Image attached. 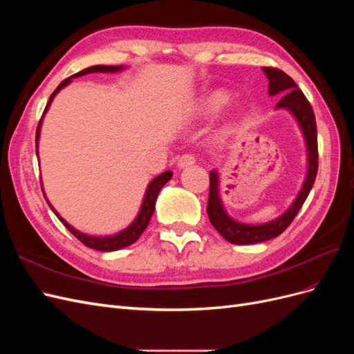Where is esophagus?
<instances>
[{
    "label": "esophagus",
    "mask_w": 354,
    "mask_h": 354,
    "mask_svg": "<svg viewBox=\"0 0 354 354\" xmlns=\"http://www.w3.org/2000/svg\"><path fill=\"white\" fill-rule=\"evenodd\" d=\"M196 162V156L194 153H185L178 158V168H186Z\"/></svg>",
    "instance_id": "1"
}]
</instances>
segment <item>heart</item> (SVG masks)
<instances>
[{
    "mask_svg": "<svg viewBox=\"0 0 354 354\" xmlns=\"http://www.w3.org/2000/svg\"><path fill=\"white\" fill-rule=\"evenodd\" d=\"M227 102V95L221 93V91H216L211 93L209 95H207L205 99L202 102V112L203 113H212L218 111L221 106Z\"/></svg>",
    "mask_w": 354,
    "mask_h": 354,
    "instance_id": "b5f03b06",
    "label": "heart"
}]
</instances>
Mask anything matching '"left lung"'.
<instances>
[{
    "instance_id": "left-lung-1",
    "label": "left lung",
    "mask_w": 354,
    "mask_h": 354,
    "mask_svg": "<svg viewBox=\"0 0 354 354\" xmlns=\"http://www.w3.org/2000/svg\"><path fill=\"white\" fill-rule=\"evenodd\" d=\"M267 78H269V93L270 95L283 94L282 99L277 102L276 108H286L291 111L298 120L301 130L306 137L307 151H308V173L304 181V186L297 196L295 202L291 205L283 216L266 224H257V226H248L230 218L223 209L221 201L218 196V176L216 171L209 173V196L207 212L209 221L221 236L229 241L230 243L236 245H251L269 241L272 238L279 236V234L292 223L298 211L301 209L303 203L306 202L310 190H312L315 180L317 176L319 167V152H317V128L316 118L312 104L307 100L304 93L298 88L295 81L286 75L283 71L277 68L266 66L263 68Z\"/></svg>"
}]
</instances>
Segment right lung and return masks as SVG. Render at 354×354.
Segmentation results:
<instances>
[{
    "label": "right lung",
    "mask_w": 354,
    "mask_h": 354,
    "mask_svg": "<svg viewBox=\"0 0 354 354\" xmlns=\"http://www.w3.org/2000/svg\"><path fill=\"white\" fill-rule=\"evenodd\" d=\"M121 68H122V66H103V65H97V66H91V68H87V69H84V71L78 72V73H75V75H72L71 78L63 80V81L59 84V87H57L55 91H53V94L50 95V100H48V103H47V106H46L44 113H46V111L48 109V106H50L53 97H55V95H56V93H57L60 88L65 87V85H68V84L72 81V78L82 77V75H85V73H93V72H116V71H120ZM44 113H42V115H44ZM41 121H42V116H41V120H39V124H38V128H37V136H35L37 147H38V137H39ZM171 177H173V173H171V171H165L164 174L158 176L153 181H151V185H149L147 192H146V196H145V201H143V205H142L140 214H138V217L136 218V221H134V223L131 224V226L128 227L127 230L115 234V236H109V238L87 236V234H84V233H81V232H78V230H75L72 226H69V224L59 216V214L56 212V209L53 208V207L50 205V203H48V205H50V208L53 209V212H55L56 216L59 217V220L63 223V226H65V227L73 234V236L77 238L80 242H82L85 246H88V248H93V250H97V251H116V250L124 248V246H128V245L134 243L138 238H140V234L145 232V229L147 227L149 221H151V218H152V214H153V211H155V203H156V198H158L159 190L162 189V186L167 183V181H168ZM41 189H42V187H41ZM44 198H46V196H44ZM47 202H48V201H47Z\"/></svg>",
    "instance_id": "1"
}]
</instances>
